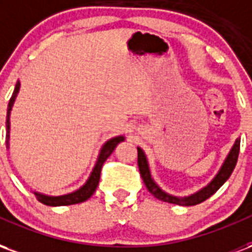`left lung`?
Returning a JSON list of instances; mask_svg holds the SVG:
<instances>
[{
    "label": "left lung",
    "instance_id": "obj_1",
    "mask_svg": "<svg viewBox=\"0 0 252 252\" xmlns=\"http://www.w3.org/2000/svg\"><path fill=\"white\" fill-rule=\"evenodd\" d=\"M239 150H240V140H236L235 144H233L231 153L225 159V162L222 164L221 170L219 171V174L215 177V180L212 181L209 185L206 186L205 189H202L198 193L190 195V197H184V198H178V197H173V195L166 194L164 191L159 189L157 184L154 182L153 178H151V174H150V170H148L147 159H146V155L143 153L140 148H137V166H139V171H140V175H142L143 182L144 185L147 186L148 191L157 197L158 200H162L164 202H170V204H177V205H197L202 201L208 200L212 194H215L217 190L220 189L222 186V184L229 178V175L232 174L233 169L236 166V162H238L239 157Z\"/></svg>",
    "mask_w": 252,
    "mask_h": 252
}]
</instances>
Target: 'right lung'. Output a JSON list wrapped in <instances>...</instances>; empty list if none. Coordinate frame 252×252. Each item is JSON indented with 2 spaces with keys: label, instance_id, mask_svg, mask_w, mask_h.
<instances>
[{
  "label": "right lung",
  "instance_id": "add662e5",
  "mask_svg": "<svg viewBox=\"0 0 252 252\" xmlns=\"http://www.w3.org/2000/svg\"><path fill=\"white\" fill-rule=\"evenodd\" d=\"M19 89H20V82H17L16 83V88H14L13 94H12L10 99H9L8 117H6V131H8V133H9V115H10V109H12V106H13L16 95H17V93H19ZM8 139H9V135H8ZM123 140H124V137L119 136V137H113V139H110L109 142L105 143L104 147H102V150H101V154H99L98 160H97V163H95V166H94L93 173H92V175L89 177L88 182H86L81 189H78L77 191L70 193V194L58 195V197H50V195L35 193L37 201H40L41 204H44V205L62 206V205L79 204V202H83V201H86L88 198H90V197L93 195L94 191H95V189H97V186H98L99 175H101L102 164H104V162L106 160V159L109 158L110 154L115 151V148L117 147V144L123 142Z\"/></svg>",
  "mask_w": 252,
  "mask_h": 252
}]
</instances>
